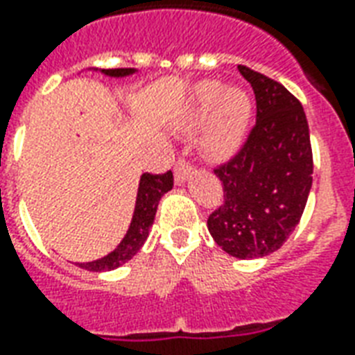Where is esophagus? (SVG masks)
<instances>
[{"label":"esophagus","mask_w":355,"mask_h":355,"mask_svg":"<svg viewBox=\"0 0 355 355\" xmlns=\"http://www.w3.org/2000/svg\"><path fill=\"white\" fill-rule=\"evenodd\" d=\"M193 170H194V166L191 164V162L185 161V159H180V161H178V164H175V168H174L175 181L183 183V181L187 180L189 175L193 174Z\"/></svg>","instance_id":"obj_1"}]
</instances>
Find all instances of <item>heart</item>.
<instances>
[{"label":"heart","instance_id":"heart-1","mask_svg":"<svg viewBox=\"0 0 355 355\" xmlns=\"http://www.w3.org/2000/svg\"><path fill=\"white\" fill-rule=\"evenodd\" d=\"M252 116L249 93L239 87H223L217 82H202L194 87L189 101L185 127L198 129L200 148L213 161L232 157L245 140Z\"/></svg>","mask_w":355,"mask_h":355}]
</instances>
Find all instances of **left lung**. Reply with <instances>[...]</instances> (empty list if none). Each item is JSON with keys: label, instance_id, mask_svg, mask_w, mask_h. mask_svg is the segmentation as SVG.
Returning a JSON list of instances; mask_svg holds the SVG:
<instances>
[{"label": "left lung", "instance_id": "obj_1", "mask_svg": "<svg viewBox=\"0 0 355 355\" xmlns=\"http://www.w3.org/2000/svg\"><path fill=\"white\" fill-rule=\"evenodd\" d=\"M257 97V125L238 155L218 166L225 200L207 218L220 249L262 258L300 223L313 185V151L303 106L275 80L239 65Z\"/></svg>", "mask_w": 355, "mask_h": 355}]
</instances>
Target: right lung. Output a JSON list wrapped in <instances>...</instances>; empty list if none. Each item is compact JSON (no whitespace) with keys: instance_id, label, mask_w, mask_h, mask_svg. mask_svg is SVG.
Returning <instances> with one entry per match:
<instances>
[{"instance_id":"obj_1","label":"right lung","mask_w":355,"mask_h":355,"mask_svg":"<svg viewBox=\"0 0 355 355\" xmlns=\"http://www.w3.org/2000/svg\"><path fill=\"white\" fill-rule=\"evenodd\" d=\"M95 71H101V73L106 74V76H112V78H123V76H130V74L137 73V69H95ZM172 187H174L172 172L159 175L146 172V174L140 175L135 213H132L129 230L125 234V238L121 239V243L117 245L112 252H108L106 257L93 260V262H78L76 266L87 269V271L101 273V271H112V269L123 266L125 262H129L130 258L140 250L144 241L148 239L149 228L155 220L159 200Z\"/></svg>"}]
</instances>
